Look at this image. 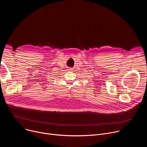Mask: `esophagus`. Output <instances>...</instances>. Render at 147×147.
Masks as SVG:
<instances>
[{
	"instance_id": "1",
	"label": "esophagus",
	"mask_w": 147,
	"mask_h": 147,
	"mask_svg": "<svg viewBox=\"0 0 147 147\" xmlns=\"http://www.w3.org/2000/svg\"><path fill=\"white\" fill-rule=\"evenodd\" d=\"M67 70H68L69 71H73V68H71V67H69L68 69H67Z\"/></svg>"
}]
</instances>
